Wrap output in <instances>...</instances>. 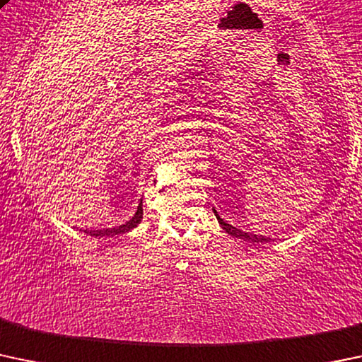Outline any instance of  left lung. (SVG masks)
<instances>
[{
	"label": "left lung",
	"mask_w": 362,
	"mask_h": 362,
	"mask_svg": "<svg viewBox=\"0 0 362 362\" xmlns=\"http://www.w3.org/2000/svg\"><path fill=\"white\" fill-rule=\"evenodd\" d=\"M216 215V211H215ZM216 220H218V223L222 226V229L226 232H229L230 235H234V238H239V239H251L253 243H265L269 241V238H264V235H257V234H251V232H245V230H239L235 229V227H232L230 223H227L226 220L220 218L218 215H216Z\"/></svg>",
	"instance_id": "left-lung-1"
}]
</instances>
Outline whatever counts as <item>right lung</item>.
<instances>
[{"label": "right lung", "instance_id": "obj_1", "mask_svg": "<svg viewBox=\"0 0 362 362\" xmlns=\"http://www.w3.org/2000/svg\"><path fill=\"white\" fill-rule=\"evenodd\" d=\"M142 215H144V210H142V201H140L139 208H136L135 215L132 216L128 222H124L123 226H117V227H112V229H100V230H85L86 234L90 235H95V238H104V235H116V234H124V232L135 229L136 226L140 223V220H142Z\"/></svg>", "mask_w": 362, "mask_h": 362}]
</instances>
